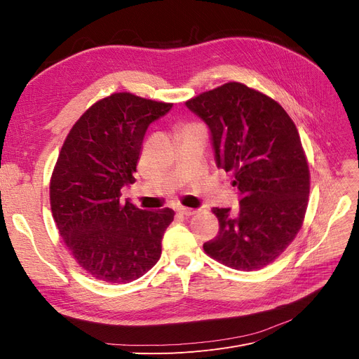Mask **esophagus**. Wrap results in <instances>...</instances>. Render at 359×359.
Returning a JSON list of instances; mask_svg holds the SVG:
<instances>
[{"mask_svg": "<svg viewBox=\"0 0 359 359\" xmlns=\"http://www.w3.org/2000/svg\"><path fill=\"white\" fill-rule=\"evenodd\" d=\"M178 212L182 215H194L198 211L196 210H191V208H186V206H178Z\"/></svg>", "mask_w": 359, "mask_h": 359, "instance_id": "obj_1", "label": "esophagus"}]
</instances>
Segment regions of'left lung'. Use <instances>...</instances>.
I'll return each instance as SVG.
<instances>
[{
    "label": "left lung",
    "mask_w": 359,
    "mask_h": 359,
    "mask_svg": "<svg viewBox=\"0 0 359 359\" xmlns=\"http://www.w3.org/2000/svg\"><path fill=\"white\" fill-rule=\"evenodd\" d=\"M211 130L215 163L233 172L240 208H212L219 233L205 253L220 264L255 271L269 265L299 232L310 169L295 123L269 95L227 82L186 102Z\"/></svg>",
    "instance_id": "8db88e82"
}]
</instances>
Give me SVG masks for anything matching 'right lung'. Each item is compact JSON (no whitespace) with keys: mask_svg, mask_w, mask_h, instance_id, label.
Masks as SVG:
<instances>
[{"mask_svg":"<svg viewBox=\"0 0 359 359\" xmlns=\"http://www.w3.org/2000/svg\"><path fill=\"white\" fill-rule=\"evenodd\" d=\"M172 103L114 93L95 102L64 140L49 186L57 229L82 269L104 283H130L153 268L173 210L119 201L133 184L148 126Z\"/></svg>","mask_w":359,"mask_h":359,"instance_id":"obj_1","label":"right lung"}]
</instances>
